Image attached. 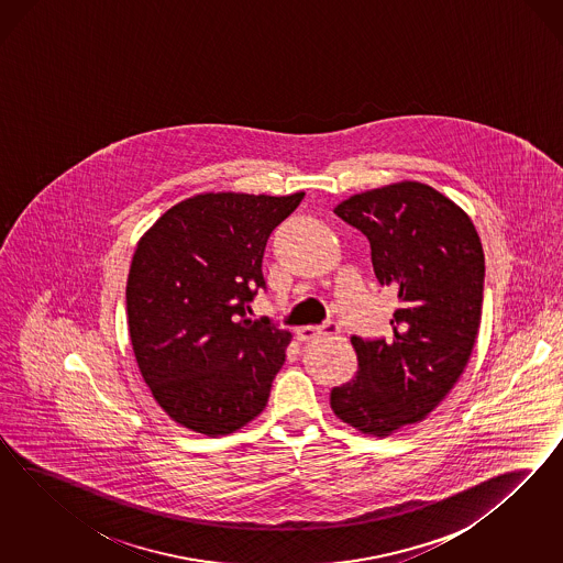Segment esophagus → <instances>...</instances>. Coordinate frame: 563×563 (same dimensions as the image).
I'll return each instance as SVG.
<instances>
[{
    "label": "esophagus",
    "mask_w": 563,
    "mask_h": 563,
    "mask_svg": "<svg viewBox=\"0 0 563 563\" xmlns=\"http://www.w3.org/2000/svg\"><path fill=\"white\" fill-rule=\"evenodd\" d=\"M295 334H297L299 341H313L318 336H336V334H341V325L330 320V322H325L322 325H301V328H297Z\"/></svg>",
    "instance_id": "1"
}]
</instances>
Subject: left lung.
<instances>
[{
  "mask_svg": "<svg viewBox=\"0 0 563 563\" xmlns=\"http://www.w3.org/2000/svg\"><path fill=\"white\" fill-rule=\"evenodd\" d=\"M334 214L367 238L375 276L398 290V309L393 341L351 336L358 372L330 393V407L384 438L423 421L459 382L481 324L485 256L471 219L426 184L363 191Z\"/></svg>",
  "mask_w": 563,
  "mask_h": 563,
  "instance_id": "1",
  "label": "left lung"
}]
</instances>
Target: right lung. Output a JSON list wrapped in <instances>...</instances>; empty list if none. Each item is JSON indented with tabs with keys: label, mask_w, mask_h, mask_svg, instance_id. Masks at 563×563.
Returning <instances> with one entry per match:
<instances>
[{
	"label": "right lung",
	"mask_w": 563,
	"mask_h": 563,
	"mask_svg": "<svg viewBox=\"0 0 563 563\" xmlns=\"http://www.w3.org/2000/svg\"><path fill=\"white\" fill-rule=\"evenodd\" d=\"M303 196L200 194L140 239L125 287L130 336L144 382L175 423L217 438L266 407L290 332L247 311L266 289L268 238Z\"/></svg>",
	"instance_id": "1"
}]
</instances>
